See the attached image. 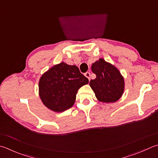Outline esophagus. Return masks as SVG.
<instances>
[{"mask_svg": "<svg viewBox=\"0 0 158 158\" xmlns=\"http://www.w3.org/2000/svg\"><path fill=\"white\" fill-rule=\"evenodd\" d=\"M85 77H87L89 80H90V73H89V72H86L85 73Z\"/></svg>", "mask_w": 158, "mask_h": 158, "instance_id": "34e87169", "label": "esophagus"}]
</instances>
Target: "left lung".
Here are the masks:
<instances>
[{
  "label": "left lung",
  "instance_id": "left-lung-1",
  "mask_svg": "<svg viewBox=\"0 0 158 158\" xmlns=\"http://www.w3.org/2000/svg\"><path fill=\"white\" fill-rule=\"evenodd\" d=\"M92 72L96 75L89 85L98 101L105 103L115 102L123 96L124 80L117 68L103 58L91 65Z\"/></svg>",
  "mask_w": 158,
  "mask_h": 158
}]
</instances>
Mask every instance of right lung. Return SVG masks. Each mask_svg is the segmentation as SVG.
I'll list each match as a JSON object with an SVG mask.
<instances>
[{
  "label": "right lung",
  "instance_id": "1",
  "mask_svg": "<svg viewBox=\"0 0 158 158\" xmlns=\"http://www.w3.org/2000/svg\"><path fill=\"white\" fill-rule=\"evenodd\" d=\"M88 83V78L80 72L78 67L62 62L41 76L39 96L49 109L63 112L73 106L78 89Z\"/></svg>",
  "mask_w": 158,
  "mask_h": 158
}]
</instances>
